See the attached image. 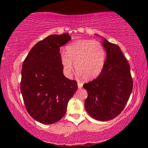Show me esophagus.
Here are the masks:
<instances>
[{
  "label": "esophagus",
  "mask_w": 148,
  "mask_h": 148,
  "mask_svg": "<svg viewBox=\"0 0 148 148\" xmlns=\"http://www.w3.org/2000/svg\"><path fill=\"white\" fill-rule=\"evenodd\" d=\"M77 86H78V88H82L83 87V84H82V83H80V82H78Z\"/></svg>",
  "instance_id": "obj_1"
}]
</instances>
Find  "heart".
I'll use <instances>...</instances> for the list:
<instances>
[{
  "label": "heart",
  "mask_w": 148,
  "mask_h": 148,
  "mask_svg": "<svg viewBox=\"0 0 148 148\" xmlns=\"http://www.w3.org/2000/svg\"><path fill=\"white\" fill-rule=\"evenodd\" d=\"M66 54H62L61 62L64 72L70 75L73 67L86 80H92L100 75L106 60V51L96 40H82L66 46Z\"/></svg>",
  "instance_id": "1"
}]
</instances>
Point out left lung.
<instances>
[{
    "label": "left lung",
    "instance_id": "left-lung-1",
    "mask_svg": "<svg viewBox=\"0 0 148 148\" xmlns=\"http://www.w3.org/2000/svg\"><path fill=\"white\" fill-rule=\"evenodd\" d=\"M106 52L104 68L98 77L84 84L88 92L85 108L92 118L106 121L124 109L133 90L130 66L119 46L103 40Z\"/></svg>",
    "mask_w": 148,
    "mask_h": 148
}]
</instances>
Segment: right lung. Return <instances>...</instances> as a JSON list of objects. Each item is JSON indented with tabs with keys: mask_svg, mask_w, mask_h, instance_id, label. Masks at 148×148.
I'll list each match as a JSON object with an SVG mask.
<instances>
[{
	"mask_svg": "<svg viewBox=\"0 0 148 148\" xmlns=\"http://www.w3.org/2000/svg\"><path fill=\"white\" fill-rule=\"evenodd\" d=\"M71 39L68 34L51 35L30 50L21 69L20 88L26 110L43 124H53L65 114L69 100L77 90L65 77L60 48Z\"/></svg>",
	"mask_w": 148,
	"mask_h": 148,
	"instance_id": "add662e5",
	"label": "right lung"
}]
</instances>
